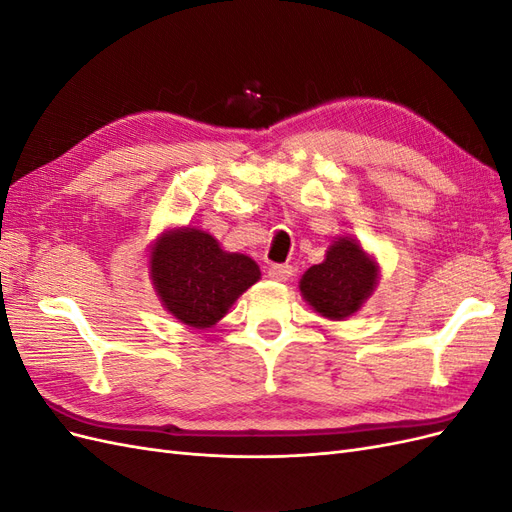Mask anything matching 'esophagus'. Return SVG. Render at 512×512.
Instances as JSON below:
<instances>
[{
  "label": "esophagus",
  "mask_w": 512,
  "mask_h": 512,
  "mask_svg": "<svg viewBox=\"0 0 512 512\" xmlns=\"http://www.w3.org/2000/svg\"><path fill=\"white\" fill-rule=\"evenodd\" d=\"M267 275L271 277V280H275V282H288L290 277H292V267H288V265H271L267 269Z\"/></svg>",
  "instance_id": "obj_1"
}]
</instances>
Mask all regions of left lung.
Segmentation results:
<instances>
[{
  "label": "left lung",
  "mask_w": 512,
  "mask_h": 512,
  "mask_svg": "<svg viewBox=\"0 0 512 512\" xmlns=\"http://www.w3.org/2000/svg\"><path fill=\"white\" fill-rule=\"evenodd\" d=\"M380 280L376 256L354 237H337L320 265L309 267L299 290L305 303L327 320H346L354 316L374 294Z\"/></svg>",
  "instance_id": "8db88e82"
}]
</instances>
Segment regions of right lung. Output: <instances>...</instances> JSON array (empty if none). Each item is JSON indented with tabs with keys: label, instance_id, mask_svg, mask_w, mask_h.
<instances>
[{
	"label": "right lung",
	"instance_id": "right-lung-1",
	"mask_svg": "<svg viewBox=\"0 0 512 512\" xmlns=\"http://www.w3.org/2000/svg\"><path fill=\"white\" fill-rule=\"evenodd\" d=\"M149 277L177 322L211 329L260 280V267L250 256L226 252L207 230L179 226L166 228L151 243Z\"/></svg>",
	"mask_w": 512,
	"mask_h": 512
}]
</instances>
